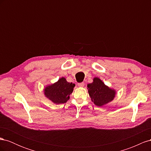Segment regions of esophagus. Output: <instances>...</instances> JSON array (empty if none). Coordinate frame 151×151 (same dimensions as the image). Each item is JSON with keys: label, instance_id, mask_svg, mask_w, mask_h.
<instances>
[{"label": "esophagus", "instance_id": "obj_1", "mask_svg": "<svg viewBox=\"0 0 151 151\" xmlns=\"http://www.w3.org/2000/svg\"><path fill=\"white\" fill-rule=\"evenodd\" d=\"M77 86H78L79 87H80V88H83V87H84V83H79L78 84H77Z\"/></svg>", "mask_w": 151, "mask_h": 151}]
</instances>
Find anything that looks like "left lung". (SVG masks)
<instances>
[{
	"mask_svg": "<svg viewBox=\"0 0 151 151\" xmlns=\"http://www.w3.org/2000/svg\"><path fill=\"white\" fill-rule=\"evenodd\" d=\"M87 87L91 101L99 107L112 101L116 94L115 89L109 88L97 77H94L93 83L88 84Z\"/></svg>",
	"mask_w": 151,
	"mask_h": 151,
	"instance_id": "left-lung-1",
	"label": "left lung"
}]
</instances>
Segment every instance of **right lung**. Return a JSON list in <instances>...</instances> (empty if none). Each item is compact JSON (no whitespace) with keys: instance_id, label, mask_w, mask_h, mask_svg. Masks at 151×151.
Returning <instances> with one entry per match:
<instances>
[{"instance_id":"obj_1","label":"right lung","mask_w":151,"mask_h":151,"mask_svg":"<svg viewBox=\"0 0 151 151\" xmlns=\"http://www.w3.org/2000/svg\"><path fill=\"white\" fill-rule=\"evenodd\" d=\"M75 84L68 83L65 77H61L55 83L45 87V96L56 104L65 103L70 99Z\"/></svg>"}]
</instances>
